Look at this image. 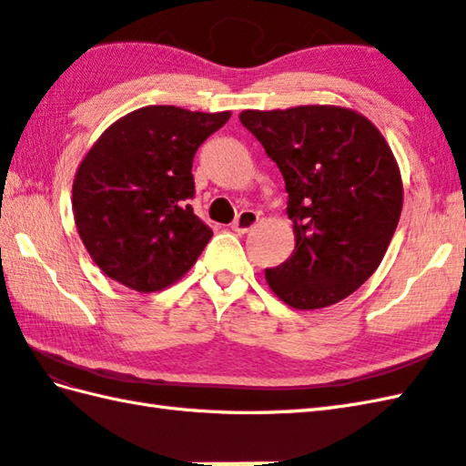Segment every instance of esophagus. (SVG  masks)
<instances>
[{"label":"esophagus","instance_id":"1","mask_svg":"<svg viewBox=\"0 0 466 466\" xmlns=\"http://www.w3.org/2000/svg\"><path fill=\"white\" fill-rule=\"evenodd\" d=\"M256 224H258V214H256L254 210H242L238 214V218L232 222V230L238 234H246V232H250Z\"/></svg>","mask_w":466,"mask_h":466}]
</instances>
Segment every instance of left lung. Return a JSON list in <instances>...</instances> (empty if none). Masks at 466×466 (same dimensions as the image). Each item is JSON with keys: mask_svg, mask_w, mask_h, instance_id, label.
<instances>
[{"mask_svg": "<svg viewBox=\"0 0 466 466\" xmlns=\"http://www.w3.org/2000/svg\"><path fill=\"white\" fill-rule=\"evenodd\" d=\"M240 122L276 162L289 192L294 252L266 282L296 310L350 296L382 262L402 212L390 146L369 117L340 106L244 110Z\"/></svg>", "mask_w": 466, "mask_h": 466, "instance_id": "1", "label": "left lung"}]
</instances>
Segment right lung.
Here are the masks:
<instances>
[{
  "instance_id": "1",
  "label": "right lung",
  "mask_w": 466,
  "mask_h": 466,
  "mask_svg": "<svg viewBox=\"0 0 466 466\" xmlns=\"http://www.w3.org/2000/svg\"><path fill=\"white\" fill-rule=\"evenodd\" d=\"M230 116L146 106L97 137L76 172L72 206L77 234L106 276L147 294L192 268L212 238L187 204L194 154Z\"/></svg>"
}]
</instances>
